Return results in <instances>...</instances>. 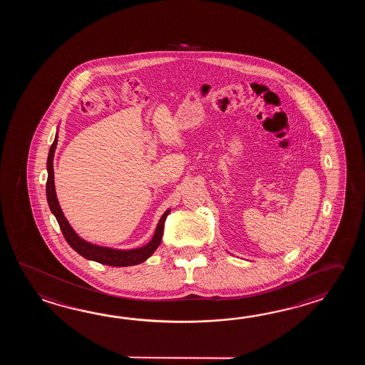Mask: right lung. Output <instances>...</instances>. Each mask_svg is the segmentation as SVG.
Wrapping results in <instances>:
<instances>
[{
	"instance_id": "obj_1",
	"label": "right lung",
	"mask_w": 365,
	"mask_h": 365,
	"mask_svg": "<svg viewBox=\"0 0 365 365\" xmlns=\"http://www.w3.org/2000/svg\"><path fill=\"white\" fill-rule=\"evenodd\" d=\"M57 138H58V135L56 134L55 140L49 148V154H48L47 201L49 209L58 222L65 240L68 241V244L77 252L78 255L101 264L123 267V266H133V264L145 262L148 257L153 256V253L159 247V244L162 241V236H163L164 222L168 217V214L171 212V210L168 209L164 212L163 217H160L159 223L156 225L155 233H154L153 239L142 248L121 250V249L99 247V245H95V244L83 240L82 237L78 236L77 233L74 232V230L71 228L66 217H63L60 203L57 201L55 189V172H53V158H55L56 146H57Z\"/></svg>"
}]
</instances>
